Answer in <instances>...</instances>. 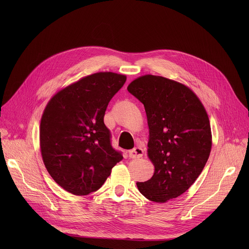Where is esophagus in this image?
Here are the masks:
<instances>
[{
	"mask_svg": "<svg viewBox=\"0 0 249 249\" xmlns=\"http://www.w3.org/2000/svg\"><path fill=\"white\" fill-rule=\"evenodd\" d=\"M128 155H129V157H130L131 159H139V158L143 157V155H144V150L142 149V148H140V147H137V148H134L133 150L129 151Z\"/></svg>",
	"mask_w": 249,
	"mask_h": 249,
	"instance_id": "esophagus-1",
	"label": "esophagus"
}]
</instances>
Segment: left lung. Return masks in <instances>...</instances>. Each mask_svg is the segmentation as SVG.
Instances as JSON below:
<instances>
[{
    "label": "left lung",
    "instance_id": "obj_1",
    "mask_svg": "<svg viewBox=\"0 0 249 249\" xmlns=\"http://www.w3.org/2000/svg\"><path fill=\"white\" fill-rule=\"evenodd\" d=\"M145 106L149 126L148 157L152 178L137 182L147 199L164 203L196 181L211 153L212 132L203 103L187 86L145 75L127 88Z\"/></svg>",
    "mask_w": 249,
    "mask_h": 249
}]
</instances>
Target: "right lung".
Listing matches in <instances>:
<instances>
[{"label": "right lung", "mask_w": 249, "mask_h": 249, "mask_svg": "<svg viewBox=\"0 0 249 249\" xmlns=\"http://www.w3.org/2000/svg\"><path fill=\"white\" fill-rule=\"evenodd\" d=\"M125 82V75L95 73L48 101L39 128L41 156L54 181L69 193L84 196L98 190L123 159L111 147L103 117Z\"/></svg>", "instance_id": "obj_1"}]
</instances>
